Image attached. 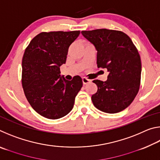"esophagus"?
Returning <instances> with one entry per match:
<instances>
[{"label": "esophagus", "instance_id": "34e87169", "mask_svg": "<svg viewBox=\"0 0 160 160\" xmlns=\"http://www.w3.org/2000/svg\"><path fill=\"white\" fill-rule=\"evenodd\" d=\"M91 81H92V80H90V79H88V78H86V77H83V78H82V82H83L84 85H86V84H88L89 82H90Z\"/></svg>", "mask_w": 160, "mask_h": 160}]
</instances>
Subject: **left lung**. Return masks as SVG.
<instances>
[{
  "instance_id": "left-lung-1",
  "label": "left lung",
  "mask_w": 160,
  "mask_h": 160,
  "mask_svg": "<svg viewBox=\"0 0 160 160\" xmlns=\"http://www.w3.org/2000/svg\"><path fill=\"white\" fill-rule=\"evenodd\" d=\"M81 33L96 48L97 67L109 72L107 81H92L97 86L91 97L94 106L105 113L121 112L139 91L141 60L137 48L121 31L98 29Z\"/></svg>"
}]
</instances>
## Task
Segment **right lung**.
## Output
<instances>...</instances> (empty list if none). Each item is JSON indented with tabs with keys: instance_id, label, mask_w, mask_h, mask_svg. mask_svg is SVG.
Here are the masks:
<instances>
[{
	"instance_id": "add662e5",
	"label": "right lung",
	"mask_w": 160,
	"mask_h": 160,
	"mask_svg": "<svg viewBox=\"0 0 160 160\" xmlns=\"http://www.w3.org/2000/svg\"><path fill=\"white\" fill-rule=\"evenodd\" d=\"M80 32H41L32 39L24 53V92L34 111L47 118L58 119L67 115L82 87L79 75L67 80L60 75V66L66 63L70 45Z\"/></svg>"
}]
</instances>
